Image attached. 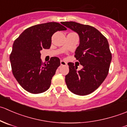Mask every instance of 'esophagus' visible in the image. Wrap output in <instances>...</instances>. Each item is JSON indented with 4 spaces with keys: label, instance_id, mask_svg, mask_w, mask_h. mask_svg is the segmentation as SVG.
<instances>
[{
    "label": "esophagus",
    "instance_id": "1",
    "mask_svg": "<svg viewBox=\"0 0 127 127\" xmlns=\"http://www.w3.org/2000/svg\"><path fill=\"white\" fill-rule=\"evenodd\" d=\"M60 64H61V66H66V65H67V63L64 61L61 60V61H60Z\"/></svg>",
    "mask_w": 127,
    "mask_h": 127
}]
</instances>
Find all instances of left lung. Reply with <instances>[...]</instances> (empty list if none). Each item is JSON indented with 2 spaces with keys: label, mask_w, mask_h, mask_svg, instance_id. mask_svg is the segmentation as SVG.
I'll use <instances>...</instances> for the list:
<instances>
[{
  "label": "left lung",
  "mask_w": 127,
  "mask_h": 127,
  "mask_svg": "<svg viewBox=\"0 0 127 127\" xmlns=\"http://www.w3.org/2000/svg\"><path fill=\"white\" fill-rule=\"evenodd\" d=\"M63 25L76 32L80 43L75 50V58L83 68L68 63L69 72L65 76L68 89L75 95H87L97 89L107 77L112 60L107 39L96 28L74 21Z\"/></svg>",
  "instance_id": "8db88e82"
}]
</instances>
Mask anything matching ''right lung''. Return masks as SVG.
Instances as JSON below:
<instances>
[{"label": "right lung", "instance_id": "right-lung-1", "mask_svg": "<svg viewBox=\"0 0 127 127\" xmlns=\"http://www.w3.org/2000/svg\"><path fill=\"white\" fill-rule=\"evenodd\" d=\"M66 29L56 22L37 24L25 29L15 40L10 55L11 70L18 82L27 92L38 94L50 87L60 60L52 57L48 63H43L40 50L50 48L55 32Z\"/></svg>", "mask_w": 127, "mask_h": 127}]
</instances>
